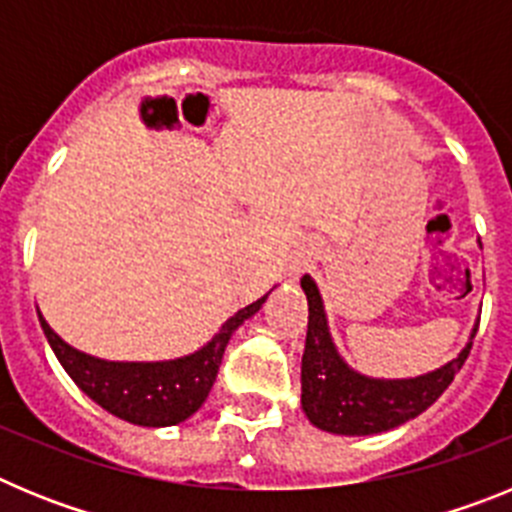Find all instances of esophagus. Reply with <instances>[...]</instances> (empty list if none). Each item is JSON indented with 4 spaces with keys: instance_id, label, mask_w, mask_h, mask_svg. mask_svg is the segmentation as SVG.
Returning a JSON list of instances; mask_svg holds the SVG:
<instances>
[{
    "instance_id": "esophagus-1",
    "label": "esophagus",
    "mask_w": 512,
    "mask_h": 512,
    "mask_svg": "<svg viewBox=\"0 0 512 512\" xmlns=\"http://www.w3.org/2000/svg\"><path fill=\"white\" fill-rule=\"evenodd\" d=\"M310 261H312L310 253H300V256H295V261H292V271L300 274V271H305L307 266H310Z\"/></svg>"
}]
</instances>
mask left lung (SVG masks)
Wrapping results in <instances>:
<instances>
[{
	"label": "left lung",
	"mask_w": 512,
	"mask_h": 512,
	"mask_svg": "<svg viewBox=\"0 0 512 512\" xmlns=\"http://www.w3.org/2000/svg\"><path fill=\"white\" fill-rule=\"evenodd\" d=\"M307 297V341L302 354V410L315 428L336 436H372L418 418L454 382L472 348L477 323L456 359L408 379L369 377L338 354L323 295L310 274L300 279Z\"/></svg>",
	"instance_id": "obj_1"
}]
</instances>
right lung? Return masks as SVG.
I'll return each mask as SVG.
<instances>
[{
	"label": "right lung",
	"mask_w": 512,
	"mask_h": 512,
	"mask_svg": "<svg viewBox=\"0 0 512 512\" xmlns=\"http://www.w3.org/2000/svg\"><path fill=\"white\" fill-rule=\"evenodd\" d=\"M266 297L269 292L261 300L230 315L205 346L187 356L166 361L99 359L63 341L40 310L38 320L56 359L89 400L97 402L99 408L115 418L128 420L133 425L166 428V425L184 423L202 408V402L207 400L215 384L217 369L223 364L225 346L235 330L261 310Z\"/></svg>",
	"instance_id": "obj_1"
}]
</instances>
